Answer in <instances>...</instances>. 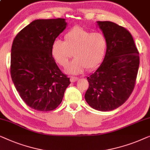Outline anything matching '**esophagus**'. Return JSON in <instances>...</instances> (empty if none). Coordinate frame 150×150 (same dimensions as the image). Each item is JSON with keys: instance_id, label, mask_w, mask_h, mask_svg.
<instances>
[{"instance_id": "34e87169", "label": "esophagus", "mask_w": 150, "mask_h": 150, "mask_svg": "<svg viewBox=\"0 0 150 150\" xmlns=\"http://www.w3.org/2000/svg\"><path fill=\"white\" fill-rule=\"evenodd\" d=\"M71 82H75L76 81H77L78 80V77H71Z\"/></svg>"}]
</instances>
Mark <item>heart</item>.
<instances>
[{"label": "heart", "instance_id": "obj_1", "mask_svg": "<svg viewBox=\"0 0 150 150\" xmlns=\"http://www.w3.org/2000/svg\"><path fill=\"white\" fill-rule=\"evenodd\" d=\"M107 41L101 33H92L81 27H75L64 36V41L56 40L52 46V54L59 65L66 66L73 56L75 59L66 67L71 74L81 73L85 68H96L104 58Z\"/></svg>", "mask_w": 150, "mask_h": 150}]
</instances>
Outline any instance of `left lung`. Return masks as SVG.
<instances>
[{
    "label": "left lung",
    "mask_w": 150,
    "mask_h": 150,
    "mask_svg": "<svg viewBox=\"0 0 150 150\" xmlns=\"http://www.w3.org/2000/svg\"><path fill=\"white\" fill-rule=\"evenodd\" d=\"M97 24L106 37L107 48L103 62L87 77L85 99L96 110L108 111L123 105L133 91L139 53L127 29L109 21Z\"/></svg>",
    "instance_id": "1"
}]
</instances>
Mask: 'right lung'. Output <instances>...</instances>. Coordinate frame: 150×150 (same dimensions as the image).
I'll use <instances>...</instances> for the list:
<instances>
[{
	"instance_id": "obj_1",
	"label": "right lung",
	"mask_w": 150,
	"mask_h": 150,
	"mask_svg": "<svg viewBox=\"0 0 150 150\" xmlns=\"http://www.w3.org/2000/svg\"><path fill=\"white\" fill-rule=\"evenodd\" d=\"M67 24L63 18L34 20L13 41L12 81L25 103L37 111L56 109L71 83L52 54V44Z\"/></svg>"
}]
</instances>
